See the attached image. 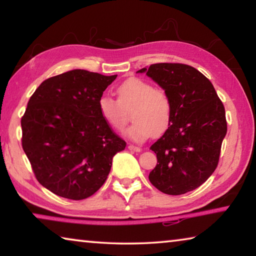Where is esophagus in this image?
Listing matches in <instances>:
<instances>
[{
	"label": "esophagus",
	"mask_w": 256,
	"mask_h": 256,
	"mask_svg": "<svg viewBox=\"0 0 256 256\" xmlns=\"http://www.w3.org/2000/svg\"><path fill=\"white\" fill-rule=\"evenodd\" d=\"M128 149L132 150V151H136V152H140V151H141L140 146H133V144H128Z\"/></svg>",
	"instance_id": "1"
}]
</instances>
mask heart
Listing matches in <instances>:
<instances>
[{"instance_id": "obj_1", "label": "heart", "mask_w": 256, "mask_h": 256, "mask_svg": "<svg viewBox=\"0 0 256 256\" xmlns=\"http://www.w3.org/2000/svg\"><path fill=\"white\" fill-rule=\"evenodd\" d=\"M118 100L107 94L99 97L97 106L100 118L108 126L122 130L131 112L133 124L125 134L136 142H142L151 134L160 136L170 128L172 105L164 89L154 88L140 78H130L116 89Z\"/></svg>"}]
</instances>
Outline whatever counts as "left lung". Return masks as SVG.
Wrapping results in <instances>:
<instances>
[{"label":"left lung","mask_w":256,"mask_h":256,"mask_svg":"<svg viewBox=\"0 0 256 256\" xmlns=\"http://www.w3.org/2000/svg\"><path fill=\"white\" fill-rule=\"evenodd\" d=\"M138 73H146L157 82L172 105L170 128L150 146L158 162L149 180L170 196L198 188L218 166L227 133L222 100L210 80L186 64H151Z\"/></svg>","instance_id":"obj_1"}]
</instances>
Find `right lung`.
Here are the masks:
<instances>
[{
    "instance_id": "obj_1",
    "label": "right lung",
    "mask_w": 256,
    "mask_h": 256,
    "mask_svg": "<svg viewBox=\"0 0 256 256\" xmlns=\"http://www.w3.org/2000/svg\"><path fill=\"white\" fill-rule=\"evenodd\" d=\"M116 76L72 70L42 82L30 97L21 118L22 148L37 180L56 196H92L126 146L97 106Z\"/></svg>"
}]
</instances>
